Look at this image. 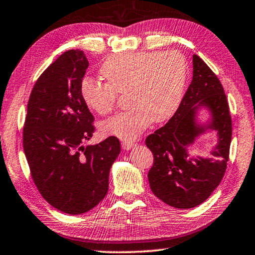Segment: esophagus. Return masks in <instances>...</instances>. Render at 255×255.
I'll use <instances>...</instances> for the list:
<instances>
[{
    "label": "esophagus",
    "instance_id": "obj_1",
    "mask_svg": "<svg viewBox=\"0 0 255 255\" xmlns=\"http://www.w3.org/2000/svg\"><path fill=\"white\" fill-rule=\"evenodd\" d=\"M121 146H123L124 149H131L132 147L135 146V143L134 142H130V140H125V142L121 143Z\"/></svg>",
    "mask_w": 255,
    "mask_h": 255
}]
</instances>
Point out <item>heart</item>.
<instances>
[{
	"label": "heart",
	"mask_w": 255,
	"mask_h": 255,
	"mask_svg": "<svg viewBox=\"0 0 255 255\" xmlns=\"http://www.w3.org/2000/svg\"><path fill=\"white\" fill-rule=\"evenodd\" d=\"M106 83L85 77L80 95L101 116L112 112L118 95L127 93L129 110L101 125L104 135L134 139L152 123L170 119L179 107L188 76V63L178 51L128 52L113 55L101 67Z\"/></svg>",
	"instance_id": "b5f03b06"
}]
</instances>
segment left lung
Masks as SVG:
<instances>
[{
    "label": "left lung",
    "instance_id": "1",
    "mask_svg": "<svg viewBox=\"0 0 255 255\" xmlns=\"http://www.w3.org/2000/svg\"><path fill=\"white\" fill-rule=\"evenodd\" d=\"M200 108L210 118L197 121ZM207 130H216L218 139L212 157H192L188 148ZM232 142V117L224 87L208 64L193 55V79L171 119L148 135L146 146L153 153L147 178L152 192L177 209L197 207L211 195L226 172Z\"/></svg>",
    "mask_w": 255,
    "mask_h": 255
}]
</instances>
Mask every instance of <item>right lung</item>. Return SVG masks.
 <instances>
[{
  "mask_svg": "<svg viewBox=\"0 0 255 255\" xmlns=\"http://www.w3.org/2000/svg\"><path fill=\"white\" fill-rule=\"evenodd\" d=\"M87 68L80 50L64 52L51 63L30 93L23 127V151L36 187L68 215L90 211L104 199L120 153L116 136L84 146L95 129L79 90Z\"/></svg>",
  "mask_w": 255,
  "mask_h": 255,
  "instance_id": "1",
  "label": "right lung"
}]
</instances>
